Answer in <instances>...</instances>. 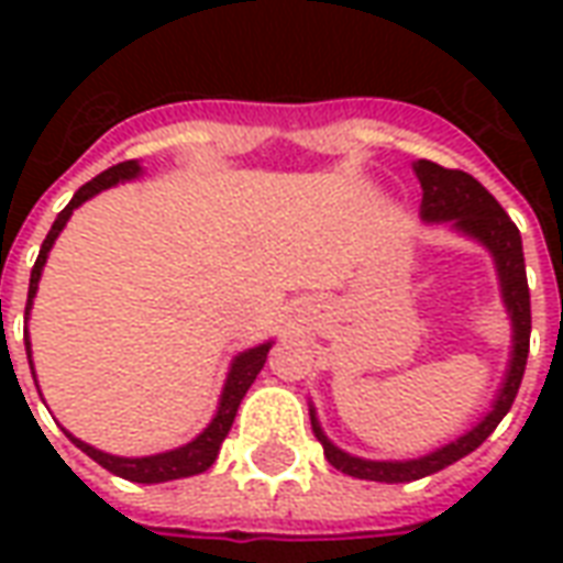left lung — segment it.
Instances as JSON below:
<instances>
[{
    "label": "left lung",
    "instance_id": "obj_1",
    "mask_svg": "<svg viewBox=\"0 0 563 563\" xmlns=\"http://www.w3.org/2000/svg\"><path fill=\"white\" fill-rule=\"evenodd\" d=\"M413 172L419 177V184H422L419 217L424 222H449L455 232H461L464 238H473L476 244H483L495 258L500 298H504L507 317L512 322V350H509L507 377L497 389L492 410L473 424L471 431H464L452 443L434 449L428 455H419V459L371 461L343 452L325 437L317 419V410L310 404V424H313V434L325 449V459H329L331 467H338V471L346 473V476H355V479H371V483H413V479L443 471V467L455 464L464 455H471L476 446H483L485 437L495 431L497 422L509 413V407L519 395L525 365H528V346H531V292H528L525 253H521V234L516 229V222L509 220L507 210L497 205L495 196L467 172L443 168V165L428 159L413 162Z\"/></svg>",
    "mask_w": 563,
    "mask_h": 563
}]
</instances>
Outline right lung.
Returning <instances> with one entry per match:
<instances>
[{
  "label": "right lung",
  "instance_id": "obj_1",
  "mask_svg": "<svg viewBox=\"0 0 563 563\" xmlns=\"http://www.w3.org/2000/svg\"><path fill=\"white\" fill-rule=\"evenodd\" d=\"M141 174V162L139 159H129L120 162V165H111L108 172H102L99 177H92L90 184H84L75 192V198L68 201L66 208L59 210V217L51 225V232L44 238L42 250H38V258H35V265H32L30 274V295H26V319H30L32 310V298L38 292V280H42V271L44 262H47V253H51V246L59 238V232L66 229L68 217L75 213V208H80L84 201H90L92 196H99L102 189L108 186L123 184V180H135ZM23 341H26V358H30L32 367V346H30V331H23ZM274 341H265L253 346V350H244V353H238L232 358V367H229V377H225V386H222L220 395V407H217V413L210 419V424L196 437V440H189L184 446L168 449V452H159V455H144V459H123V455H111V452H102V449L90 446V443H84L78 437H71V443L78 449H84L92 461H99L104 471L117 473V476H123V479H132V483H172V479H184V476H196V473H205L217 461L220 455V446L225 434L232 431L234 416H238V407L244 401L246 389L253 386V379L258 377V371L265 367V358H268V350Z\"/></svg>",
  "mask_w": 563,
  "mask_h": 563
}]
</instances>
